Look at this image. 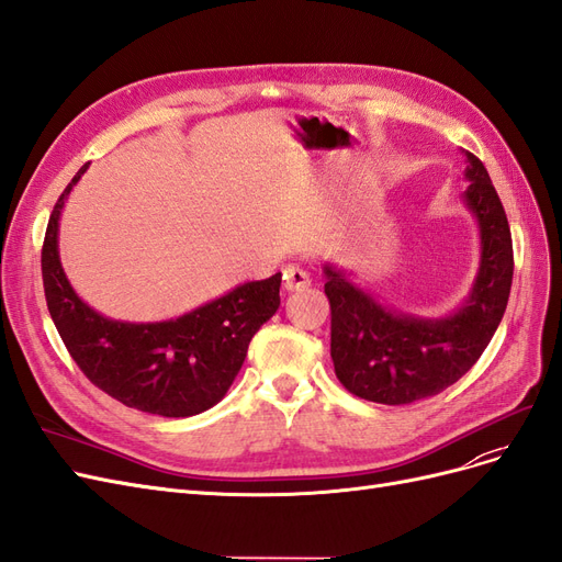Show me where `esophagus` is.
<instances>
[{"mask_svg":"<svg viewBox=\"0 0 562 562\" xmlns=\"http://www.w3.org/2000/svg\"><path fill=\"white\" fill-rule=\"evenodd\" d=\"M312 283V279H310V274L304 269H300V267H288L285 271H283V288L288 293H293V291H304V288H307Z\"/></svg>","mask_w":562,"mask_h":562,"instance_id":"1","label":"esophagus"}]
</instances>
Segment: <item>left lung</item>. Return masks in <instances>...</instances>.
Here are the masks:
<instances>
[{
	"label": "left lung",
	"instance_id": "obj_1",
	"mask_svg": "<svg viewBox=\"0 0 562 562\" xmlns=\"http://www.w3.org/2000/svg\"><path fill=\"white\" fill-rule=\"evenodd\" d=\"M464 203L479 223L481 265L462 307L422 318L380 304L342 269L323 267L330 300V356L353 396L405 405L454 384L481 359L506 312L514 279L512 229L479 157L467 151Z\"/></svg>",
	"mask_w": 562,
	"mask_h": 562
}]
</instances>
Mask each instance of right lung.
<instances>
[{"instance_id":"right-lung-1","label":"right lung","mask_w":562,"mask_h":562,"mask_svg":"<svg viewBox=\"0 0 562 562\" xmlns=\"http://www.w3.org/2000/svg\"><path fill=\"white\" fill-rule=\"evenodd\" d=\"M87 168L60 194L42 248L48 314L67 351L98 389L135 411L161 417L209 411L239 375L252 335L277 314L281 274L236 285L168 321L131 323L98 314L75 293L58 255L60 211Z\"/></svg>"}]
</instances>
